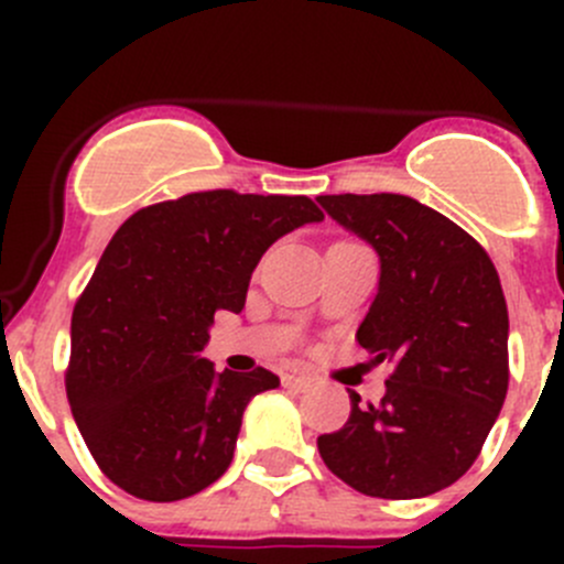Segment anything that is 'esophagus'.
Returning a JSON list of instances; mask_svg holds the SVG:
<instances>
[{
    "label": "esophagus",
    "instance_id": "esophagus-1",
    "mask_svg": "<svg viewBox=\"0 0 564 564\" xmlns=\"http://www.w3.org/2000/svg\"><path fill=\"white\" fill-rule=\"evenodd\" d=\"M283 388L289 390H308L311 388V377H305V373H286L283 377Z\"/></svg>",
    "mask_w": 564,
    "mask_h": 564
}]
</instances>
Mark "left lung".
Returning <instances> with one entry per match:
<instances>
[{"label":"left lung","instance_id":"8db88e82","mask_svg":"<svg viewBox=\"0 0 564 564\" xmlns=\"http://www.w3.org/2000/svg\"><path fill=\"white\" fill-rule=\"evenodd\" d=\"M379 256V292L357 329L373 366L392 362L382 403H362L318 436L333 475L366 497L420 499L480 456L508 395V305L480 242L401 196H318Z\"/></svg>","mask_w":564,"mask_h":564}]
</instances>
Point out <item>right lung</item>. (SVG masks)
<instances>
[{"label":"right lung","mask_w":564,"mask_h":564,"mask_svg":"<svg viewBox=\"0 0 564 564\" xmlns=\"http://www.w3.org/2000/svg\"><path fill=\"white\" fill-rule=\"evenodd\" d=\"M324 220L308 196L204 191L130 215L73 308L67 401L104 475L147 502L213 486L235 458L267 368L198 357L215 311L246 308L250 275L289 231Z\"/></svg>","instance_id":"add662e5"}]
</instances>
